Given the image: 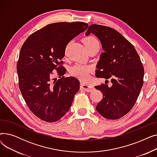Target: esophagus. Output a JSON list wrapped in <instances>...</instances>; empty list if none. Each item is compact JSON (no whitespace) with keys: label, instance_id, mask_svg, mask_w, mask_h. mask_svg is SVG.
<instances>
[{"label":"esophagus","instance_id":"obj_1","mask_svg":"<svg viewBox=\"0 0 157 157\" xmlns=\"http://www.w3.org/2000/svg\"><path fill=\"white\" fill-rule=\"evenodd\" d=\"M81 88L83 89L87 92H91L93 91L94 88L90 85H86L85 83H81Z\"/></svg>","mask_w":157,"mask_h":157}]
</instances>
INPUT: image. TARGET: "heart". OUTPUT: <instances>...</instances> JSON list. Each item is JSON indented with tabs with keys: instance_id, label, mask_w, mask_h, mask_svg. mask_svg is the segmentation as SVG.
<instances>
[{
	"instance_id": "heart-1",
	"label": "heart",
	"mask_w": 157,
	"mask_h": 157,
	"mask_svg": "<svg viewBox=\"0 0 157 157\" xmlns=\"http://www.w3.org/2000/svg\"><path fill=\"white\" fill-rule=\"evenodd\" d=\"M83 43L86 49L93 48L95 46H99L97 39L92 36H89L83 39ZM92 68L89 66L76 64L70 69V74L72 76L76 77L81 80H86L89 77V74L91 72Z\"/></svg>"
}]
</instances>
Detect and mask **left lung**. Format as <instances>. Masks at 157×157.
Segmentation results:
<instances>
[{"label": "left lung", "mask_w": 157, "mask_h": 157, "mask_svg": "<svg viewBox=\"0 0 157 157\" xmlns=\"http://www.w3.org/2000/svg\"><path fill=\"white\" fill-rule=\"evenodd\" d=\"M90 33L99 39L104 51L97 63L95 76L111 79L112 83L111 87L95 86L103 95L96 110L106 119L117 120L127 114L136 102L143 85V65L134 46L117 30L93 24L85 34Z\"/></svg>", "instance_id": "left-lung-1"}]
</instances>
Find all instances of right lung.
I'll return each mask as SVG.
<instances>
[{"label":"right lung","mask_w":157,"mask_h":157,"mask_svg":"<svg viewBox=\"0 0 157 157\" xmlns=\"http://www.w3.org/2000/svg\"><path fill=\"white\" fill-rule=\"evenodd\" d=\"M88 27L81 21L49 24L23 43L16 66L18 85L29 108L41 120L55 122L69 110L80 83L63 76L62 59L68 43ZM54 70L60 79L52 77Z\"/></svg>","instance_id":"add662e5"}]
</instances>
